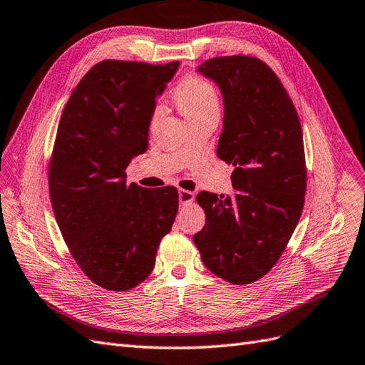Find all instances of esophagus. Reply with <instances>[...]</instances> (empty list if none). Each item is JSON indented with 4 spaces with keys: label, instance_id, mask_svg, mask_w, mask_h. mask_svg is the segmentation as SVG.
Returning <instances> with one entry per match:
<instances>
[{
    "label": "esophagus",
    "instance_id": "esophagus-1",
    "mask_svg": "<svg viewBox=\"0 0 365 365\" xmlns=\"http://www.w3.org/2000/svg\"><path fill=\"white\" fill-rule=\"evenodd\" d=\"M178 198H180V202L181 204H187V202H192L195 200V195L189 190H178Z\"/></svg>",
    "mask_w": 365,
    "mask_h": 365
}]
</instances>
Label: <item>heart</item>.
Wrapping results in <instances>:
<instances>
[{"mask_svg":"<svg viewBox=\"0 0 365 365\" xmlns=\"http://www.w3.org/2000/svg\"><path fill=\"white\" fill-rule=\"evenodd\" d=\"M175 99L182 115L187 120L202 118V115L207 114H218L220 110V97L217 88L209 80L197 76L185 77L178 85ZM159 111H161V106L156 108V113Z\"/></svg>","mask_w":365,"mask_h":365,"instance_id":"1","label":"heart"}]
</instances>
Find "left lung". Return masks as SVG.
<instances>
[{
	"label": "left lung",
	"instance_id": "obj_1",
	"mask_svg": "<svg viewBox=\"0 0 365 365\" xmlns=\"http://www.w3.org/2000/svg\"><path fill=\"white\" fill-rule=\"evenodd\" d=\"M197 73L223 97L217 155L235 170L232 195H197L206 225L193 242L210 272L246 285L272 268L299 223L307 189L302 127L287 90L262 60L217 57Z\"/></svg>",
	"mask_w": 365,
	"mask_h": 365
}]
</instances>
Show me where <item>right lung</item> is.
<instances>
[{
  "instance_id": "add662e5",
  "label": "right lung",
  "mask_w": 365,
  "mask_h": 365,
  "mask_svg": "<svg viewBox=\"0 0 365 365\" xmlns=\"http://www.w3.org/2000/svg\"><path fill=\"white\" fill-rule=\"evenodd\" d=\"M178 66L101 61L61 114L49 165L52 209L80 269L105 289L127 291L148 277L176 217L175 187L127 184L125 168L147 152L156 99Z\"/></svg>"
}]
</instances>
